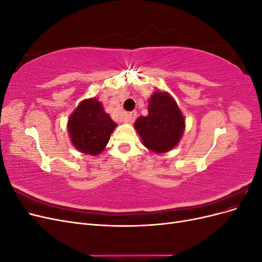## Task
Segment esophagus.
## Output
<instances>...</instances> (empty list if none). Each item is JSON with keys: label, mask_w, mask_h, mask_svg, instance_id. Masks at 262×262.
<instances>
[{"label": "esophagus", "mask_w": 262, "mask_h": 262, "mask_svg": "<svg viewBox=\"0 0 262 262\" xmlns=\"http://www.w3.org/2000/svg\"><path fill=\"white\" fill-rule=\"evenodd\" d=\"M136 118H137V113L136 112H131V113H129L128 115H126L125 120L128 121V122H130V123H132V122H134V120H136Z\"/></svg>", "instance_id": "1"}]
</instances>
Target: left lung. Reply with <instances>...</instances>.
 <instances>
[{
    "label": "left lung",
    "mask_w": 262,
    "mask_h": 262,
    "mask_svg": "<svg viewBox=\"0 0 262 262\" xmlns=\"http://www.w3.org/2000/svg\"><path fill=\"white\" fill-rule=\"evenodd\" d=\"M134 126L147 148L165 153L178 144L184 133L185 119L168 94L155 92L148 101V115L139 117Z\"/></svg>",
    "instance_id": "1"
}]
</instances>
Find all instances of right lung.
<instances>
[{
    "label": "right lung",
    "mask_w": 262,
    "mask_h": 262,
    "mask_svg": "<svg viewBox=\"0 0 262 262\" xmlns=\"http://www.w3.org/2000/svg\"><path fill=\"white\" fill-rule=\"evenodd\" d=\"M117 126L97 99L83 100L69 119L68 129L73 145L82 153L97 155L107 145Z\"/></svg>",
    "instance_id": "1"
}]
</instances>
